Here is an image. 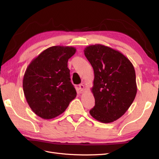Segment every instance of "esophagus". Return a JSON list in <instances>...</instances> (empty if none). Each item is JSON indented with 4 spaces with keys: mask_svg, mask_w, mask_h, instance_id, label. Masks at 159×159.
Masks as SVG:
<instances>
[{
    "mask_svg": "<svg viewBox=\"0 0 159 159\" xmlns=\"http://www.w3.org/2000/svg\"><path fill=\"white\" fill-rule=\"evenodd\" d=\"M79 89L81 91H83L85 89V87L83 84H80L79 85Z\"/></svg>",
    "mask_w": 159,
    "mask_h": 159,
    "instance_id": "1",
    "label": "esophagus"
}]
</instances>
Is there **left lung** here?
Returning a JSON list of instances; mask_svg holds the SVG:
<instances>
[{
  "mask_svg": "<svg viewBox=\"0 0 159 159\" xmlns=\"http://www.w3.org/2000/svg\"><path fill=\"white\" fill-rule=\"evenodd\" d=\"M84 54L94 71L91 92L95 106L89 113L103 123L116 121L135 98L137 88L134 67L122 53L104 45L87 46Z\"/></svg>",
  "mask_w": 159,
  "mask_h": 159,
  "instance_id": "left-lung-1",
  "label": "left lung"
}]
</instances>
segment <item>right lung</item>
Returning a JSON list of instances; mask_svg holds the SVG:
<instances>
[{
    "label": "right lung",
    "instance_id": "1",
    "mask_svg": "<svg viewBox=\"0 0 159 159\" xmlns=\"http://www.w3.org/2000/svg\"><path fill=\"white\" fill-rule=\"evenodd\" d=\"M75 52L71 46H52L27 67L22 82L24 93L32 111L40 117H57L76 97L68 68V61Z\"/></svg>",
    "mask_w": 159,
    "mask_h": 159
}]
</instances>
